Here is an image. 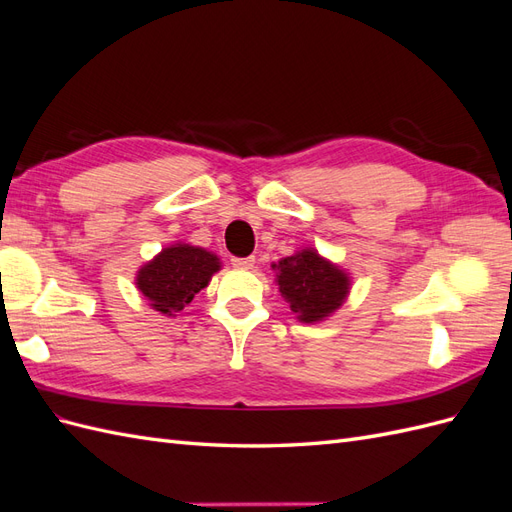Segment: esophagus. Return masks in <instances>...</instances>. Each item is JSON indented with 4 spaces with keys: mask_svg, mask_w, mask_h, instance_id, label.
Instances as JSON below:
<instances>
[{
    "mask_svg": "<svg viewBox=\"0 0 512 512\" xmlns=\"http://www.w3.org/2000/svg\"><path fill=\"white\" fill-rule=\"evenodd\" d=\"M254 262H256V258H254V256H245V258L232 256V258H230V265H232V267H237V269H252V267H254Z\"/></svg>",
    "mask_w": 512,
    "mask_h": 512,
    "instance_id": "1",
    "label": "esophagus"
}]
</instances>
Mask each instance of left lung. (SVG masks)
<instances>
[{
	"instance_id": "obj_1",
	"label": "left lung",
	"mask_w": 512,
	"mask_h": 512,
	"mask_svg": "<svg viewBox=\"0 0 512 512\" xmlns=\"http://www.w3.org/2000/svg\"><path fill=\"white\" fill-rule=\"evenodd\" d=\"M280 294L301 322H320L339 309L350 292V277L314 247L275 262Z\"/></svg>"
}]
</instances>
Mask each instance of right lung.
Returning a JSON list of instances; mask_svg holds the SVG:
<instances>
[{
	"label": "right lung",
	"mask_w": 512,
	"mask_h": 512,
	"mask_svg": "<svg viewBox=\"0 0 512 512\" xmlns=\"http://www.w3.org/2000/svg\"><path fill=\"white\" fill-rule=\"evenodd\" d=\"M220 271V258L190 243H175L136 273V288L160 314L177 316Z\"/></svg>",
	"instance_id": "1"
}]
</instances>
